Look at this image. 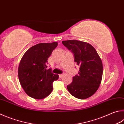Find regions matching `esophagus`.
Wrapping results in <instances>:
<instances>
[{"mask_svg": "<svg viewBox=\"0 0 124 124\" xmlns=\"http://www.w3.org/2000/svg\"><path fill=\"white\" fill-rule=\"evenodd\" d=\"M63 75H64L63 74H60V75H59V77H60V78H61L62 77V76H63Z\"/></svg>", "mask_w": 124, "mask_h": 124, "instance_id": "1", "label": "esophagus"}]
</instances>
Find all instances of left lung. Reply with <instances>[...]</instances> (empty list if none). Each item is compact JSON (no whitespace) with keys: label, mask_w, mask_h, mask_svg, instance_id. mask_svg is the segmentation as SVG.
<instances>
[{"label":"left lung","mask_w":124,"mask_h":124,"mask_svg":"<svg viewBox=\"0 0 124 124\" xmlns=\"http://www.w3.org/2000/svg\"><path fill=\"white\" fill-rule=\"evenodd\" d=\"M62 44L73 54L74 61L80 66L78 73L67 85L72 95L85 99L95 93L102 79V61L94 47L86 42L78 40L62 41Z\"/></svg>","instance_id":"8db88e82"}]
</instances>
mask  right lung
<instances>
[{"label":"right lung","instance_id":"add662e5","mask_svg":"<svg viewBox=\"0 0 124 124\" xmlns=\"http://www.w3.org/2000/svg\"><path fill=\"white\" fill-rule=\"evenodd\" d=\"M57 42L39 43L31 47L20 62L18 78L25 93L36 99L46 98L53 91V82L59 76L47 69L48 57L57 47Z\"/></svg>","mask_w":124,"mask_h":124}]
</instances>
